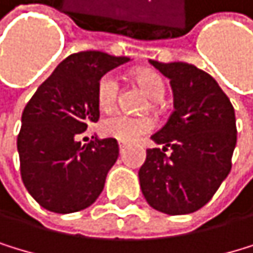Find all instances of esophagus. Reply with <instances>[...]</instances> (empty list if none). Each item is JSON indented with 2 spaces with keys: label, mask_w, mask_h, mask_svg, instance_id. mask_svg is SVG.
Returning a JSON list of instances; mask_svg holds the SVG:
<instances>
[{
  "label": "esophagus",
  "mask_w": 253,
  "mask_h": 253,
  "mask_svg": "<svg viewBox=\"0 0 253 253\" xmlns=\"http://www.w3.org/2000/svg\"><path fill=\"white\" fill-rule=\"evenodd\" d=\"M118 148H120V152H123L124 148H126V144H124V143H118Z\"/></svg>",
  "instance_id": "34e87169"
}]
</instances>
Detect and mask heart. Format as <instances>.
Listing matches in <instances>:
<instances>
[{"mask_svg": "<svg viewBox=\"0 0 253 253\" xmlns=\"http://www.w3.org/2000/svg\"><path fill=\"white\" fill-rule=\"evenodd\" d=\"M135 81L148 93L152 101H162L166 93V84L163 78L155 71L143 70L135 74ZM120 94V81L113 73L104 74L98 82L96 99L102 110H110L115 107ZM101 132L105 137L115 138L123 143H133L143 135L154 129V120L149 116H132L124 112H115L107 115L99 124Z\"/></svg>", "mask_w": 253, "mask_h": 253, "instance_id": "b5f03b06", "label": "heart"}]
</instances>
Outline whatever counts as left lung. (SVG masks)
Here are the masks:
<instances>
[{"mask_svg":"<svg viewBox=\"0 0 253 253\" xmlns=\"http://www.w3.org/2000/svg\"><path fill=\"white\" fill-rule=\"evenodd\" d=\"M174 93V112L152 135L138 171L144 199L166 214H188L209 202L232 168L236 121L230 99L210 74L183 62L149 60ZM171 149L166 158L165 150Z\"/></svg>","mask_w":253,"mask_h":253,"instance_id":"obj_1","label":"left lung"}]
</instances>
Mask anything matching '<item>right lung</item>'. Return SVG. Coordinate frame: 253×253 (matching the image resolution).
I'll list each match as a JSON object with an SVG mask.
<instances>
[{
	"instance_id": "add662e5",
	"label": "right lung",
	"mask_w": 253,
	"mask_h": 253,
	"mask_svg": "<svg viewBox=\"0 0 253 253\" xmlns=\"http://www.w3.org/2000/svg\"><path fill=\"white\" fill-rule=\"evenodd\" d=\"M129 60L101 51L71 54L26 104L17 140L20 171L26 190L43 209L74 213L102 193L118 159V143L91 137L82 146L79 137L99 120L98 82Z\"/></svg>"
}]
</instances>
